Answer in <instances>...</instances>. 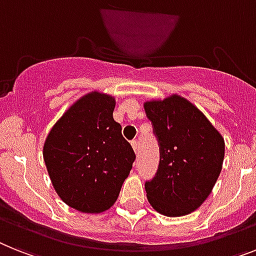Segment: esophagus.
Masks as SVG:
<instances>
[{
    "label": "esophagus",
    "instance_id": "34e87169",
    "mask_svg": "<svg viewBox=\"0 0 256 256\" xmlns=\"http://www.w3.org/2000/svg\"><path fill=\"white\" fill-rule=\"evenodd\" d=\"M130 145H132L134 153H137V152H138V142H137V140H132V141H130Z\"/></svg>",
    "mask_w": 256,
    "mask_h": 256
}]
</instances>
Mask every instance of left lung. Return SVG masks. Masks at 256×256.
Masks as SVG:
<instances>
[{"mask_svg":"<svg viewBox=\"0 0 256 256\" xmlns=\"http://www.w3.org/2000/svg\"><path fill=\"white\" fill-rule=\"evenodd\" d=\"M160 145V164L145 182L148 200L168 217L194 212L212 192L222 168L225 142L204 114L171 95L144 104Z\"/></svg>","mask_w":256,"mask_h":256,"instance_id":"8db88e82","label":"left lung"}]
</instances>
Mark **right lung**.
<instances>
[{
  "label": "right lung",
  "instance_id": "obj_1",
  "mask_svg": "<svg viewBox=\"0 0 256 256\" xmlns=\"http://www.w3.org/2000/svg\"><path fill=\"white\" fill-rule=\"evenodd\" d=\"M115 99L92 92L52 126L43 157L57 195L72 208L100 213L114 206L136 160L114 120Z\"/></svg>",
  "mask_w": 256,
  "mask_h": 256
}]
</instances>
